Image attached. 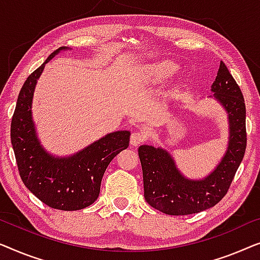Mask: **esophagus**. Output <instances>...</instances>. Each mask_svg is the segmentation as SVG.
Wrapping results in <instances>:
<instances>
[{
	"mask_svg": "<svg viewBox=\"0 0 260 260\" xmlns=\"http://www.w3.org/2000/svg\"><path fill=\"white\" fill-rule=\"evenodd\" d=\"M146 139H147V137H146V134L144 133V132L135 131L131 135V145L138 146V145L142 144V142H144Z\"/></svg>",
	"mask_w": 260,
	"mask_h": 260,
	"instance_id": "1",
	"label": "esophagus"
}]
</instances>
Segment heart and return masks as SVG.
I'll return each instance as SVG.
<instances>
[{"label":"heart","mask_w":260,"mask_h":260,"mask_svg":"<svg viewBox=\"0 0 260 260\" xmlns=\"http://www.w3.org/2000/svg\"><path fill=\"white\" fill-rule=\"evenodd\" d=\"M177 71H178L177 64H174L173 62L171 61H162L153 67V73H154L158 78H161V79L170 78V76L173 75Z\"/></svg>","instance_id":"heart-1"}]
</instances>
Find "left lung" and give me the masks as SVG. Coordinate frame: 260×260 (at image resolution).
<instances>
[{"mask_svg":"<svg viewBox=\"0 0 260 260\" xmlns=\"http://www.w3.org/2000/svg\"><path fill=\"white\" fill-rule=\"evenodd\" d=\"M212 92L229 113L228 152L211 175L200 181L187 180L179 173L166 151L153 146L138 149L144 177L146 202L170 215H187L207 210L228 193L246 149V108L243 93L224 62H220Z\"/></svg>","mask_w":260,"mask_h":260,"instance_id":"8db88e82","label":"left lung"}]
</instances>
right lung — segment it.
<instances>
[{
  "label": "right lung",
  "mask_w": 260,
  "mask_h": 260,
  "mask_svg": "<svg viewBox=\"0 0 260 260\" xmlns=\"http://www.w3.org/2000/svg\"><path fill=\"white\" fill-rule=\"evenodd\" d=\"M60 47L25 80L12 118L10 139L20 177L29 191L47 206L62 211L82 210L92 205L100 193L106 168L115 155L128 147L131 133L107 134L69 158H54L43 151L31 121V98L36 80L45 64Z\"/></svg>",
  "instance_id": "obj_1"
}]
</instances>
